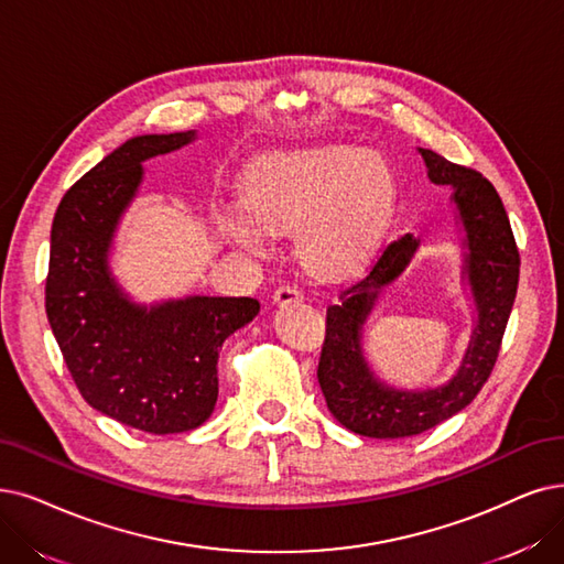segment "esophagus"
<instances>
[{
    "label": "esophagus",
    "instance_id": "1",
    "mask_svg": "<svg viewBox=\"0 0 564 564\" xmlns=\"http://www.w3.org/2000/svg\"><path fill=\"white\" fill-rule=\"evenodd\" d=\"M299 301H303V291L294 284H282L280 289H275V294H273L275 305H289V303H299Z\"/></svg>",
    "mask_w": 564,
    "mask_h": 564
}]
</instances>
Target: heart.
Wrapping results in <instances>:
<instances>
[{"label": "heart", "instance_id": "obj_1", "mask_svg": "<svg viewBox=\"0 0 564 564\" xmlns=\"http://www.w3.org/2000/svg\"><path fill=\"white\" fill-rule=\"evenodd\" d=\"M247 208L224 221V234L252 254L270 250V234L296 228L301 261L322 278L364 265L387 231L395 177L375 150L345 145L263 156L247 175Z\"/></svg>", "mask_w": 564, "mask_h": 564}]
</instances>
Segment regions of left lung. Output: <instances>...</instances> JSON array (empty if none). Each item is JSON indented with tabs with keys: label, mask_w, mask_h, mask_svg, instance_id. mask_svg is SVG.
<instances>
[{
	"label": "left lung",
	"mask_w": 564,
	"mask_h": 564,
	"mask_svg": "<svg viewBox=\"0 0 564 564\" xmlns=\"http://www.w3.org/2000/svg\"><path fill=\"white\" fill-rule=\"evenodd\" d=\"M419 152L431 183L454 189L452 200L465 231L463 275L475 299L477 324L458 372L446 384L402 391L379 381L366 364L360 335L381 289L410 265L419 240L404 234L387 245L368 275L345 289L337 305L326 310V337L317 368L330 414L347 431L364 437H412L465 410L498 360L518 289L521 257L498 192L479 171L448 162L433 150L419 148Z\"/></svg>",
	"instance_id": "left-lung-1"
}]
</instances>
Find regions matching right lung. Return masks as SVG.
<instances>
[{
	"instance_id": "obj_1",
	"label": "right lung",
	"mask_w": 564,
	"mask_h": 564,
	"mask_svg": "<svg viewBox=\"0 0 564 564\" xmlns=\"http://www.w3.org/2000/svg\"><path fill=\"white\" fill-rule=\"evenodd\" d=\"M194 139L196 131L129 139L64 194L51 231L46 314L64 364L89 408L152 435L194 431L213 414L219 349L259 312L245 296L139 305L110 273L112 236L143 162Z\"/></svg>"
}]
</instances>
